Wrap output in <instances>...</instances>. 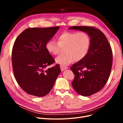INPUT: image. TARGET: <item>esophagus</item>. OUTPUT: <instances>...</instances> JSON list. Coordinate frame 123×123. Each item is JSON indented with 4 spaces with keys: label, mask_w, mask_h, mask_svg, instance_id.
Masks as SVG:
<instances>
[{
    "label": "esophagus",
    "mask_w": 123,
    "mask_h": 123,
    "mask_svg": "<svg viewBox=\"0 0 123 123\" xmlns=\"http://www.w3.org/2000/svg\"><path fill=\"white\" fill-rule=\"evenodd\" d=\"M68 68L67 67H66V66H63L62 65H60V69H61V70L62 71H63V70H65V69H67Z\"/></svg>",
    "instance_id": "34e87169"
}]
</instances>
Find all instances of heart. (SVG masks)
I'll use <instances>...</instances> for the list:
<instances>
[{
	"mask_svg": "<svg viewBox=\"0 0 123 123\" xmlns=\"http://www.w3.org/2000/svg\"><path fill=\"white\" fill-rule=\"evenodd\" d=\"M57 39V42L49 40L46 48L49 54L55 56L64 48L65 53L56 59V62L63 66L69 65L74 60L78 62L83 60L88 54L91 46V38L84 31H65L58 35Z\"/></svg>",
	"mask_w": 123,
	"mask_h": 123,
	"instance_id": "heart-1",
	"label": "heart"
}]
</instances>
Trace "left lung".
<instances>
[{
  "label": "left lung",
  "instance_id": "left-lung-1",
  "mask_svg": "<svg viewBox=\"0 0 123 123\" xmlns=\"http://www.w3.org/2000/svg\"><path fill=\"white\" fill-rule=\"evenodd\" d=\"M69 29L85 32L91 38L87 56L71 67L75 76L73 89L82 96H91L105 86L110 75L113 63L111 45L104 34L96 27L75 26Z\"/></svg>",
  "mask_w": 123,
  "mask_h": 123
}]
</instances>
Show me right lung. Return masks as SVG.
Instances as JSON below:
<instances>
[{
  "label": "right lung",
  "instance_id": "1",
  "mask_svg": "<svg viewBox=\"0 0 123 123\" xmlns=\"http://www.w3.org/2000/svg\"><path fill=\"white\" fill-rule=\"evenodd\" d=\"M59 26L26 29L16 39L12 50V64L18 85L28 94L43 97L53 88L61 72L59 65L47 69L55 60L46 48Z\"/></svg>",
  "mask_w": 123,
  "mask_h": 123
}]
</instances>
